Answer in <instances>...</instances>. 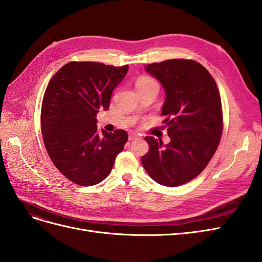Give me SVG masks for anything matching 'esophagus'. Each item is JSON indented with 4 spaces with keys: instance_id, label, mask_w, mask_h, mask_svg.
<instances>
[{
    "instance_id": "esophagus-1",
    "label": "esophagus",
    "mask_w": 262,
    "mask_h": 262,
    "mask_svg": "<svg viewBox=\"0 0 262 262\" xmlns=\"http://www.w3.org/2000/svg\"><path fill=\"white\" fill-rule=\"evenodd\" d=\"M137 139H139V136H137V134H134V133L129 134V141H133V140H137Z\"/></svg>"
}]
</instances>
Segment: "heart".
Instances as JSON below:
<instances>
[{"mask_svg": "<svg viewBox=\"0 0 262 262\" xmlns=\"http://www.w3.org/2000/svg\"><path fill=\"white\" fill-rule=\"evenodd\" d=\"M152 84H157V83L153 80V78L147 77V76H142V77H140L139 80L137 81L136 86H137V89H139V87H142V86H147V85H152Z\"/></svg>", "mask_w": 262, "mask_h": 262, "instance_id": "b5f03b06", "label": "heart"}]
</instances>
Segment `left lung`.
I'll list each match as a JSON object with an SVG mask.
<instances>
[{
  "label": "left lung",
  "instance_id": "left-lung-1",
  "mask_svg": "<svg viewBox=\"0 0 262 262\" xmlns=\"http://www.w3.org/2000/svg\"><path fill=\"white\" fill-rule=\"evenodd\" d=\"M145 70L164 87L162 115L170 142L145 137L149 148L142 165L158 184L178 187L199 175L219 146L223 130L220 92L208 70L193 60H166Z\"/></svg>",
  "mask_w": 262,
  "mask_h": 262
}]
</instances>
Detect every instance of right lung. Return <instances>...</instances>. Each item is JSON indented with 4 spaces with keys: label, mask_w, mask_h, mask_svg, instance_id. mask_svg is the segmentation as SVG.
<instances>
[{
    "label": "right lung",
    "mask_w": 262,
    "mask_h": 262,
    "mask_svg": "<svg viewBox=\"0 0 262 262\" xmlns=\"http://www.w3.org/2000/svg\"><path fill=\"white\" fill-rule=\"evenodd\" d=\"M129 67L99 62H69L47 86L41 106V133L52 163L68 179L94 186L112 171L128 133L97 131L96 115L108 110L113 91Z\"/></svg>",
    "instance_id": "1"
}]
</instances>
